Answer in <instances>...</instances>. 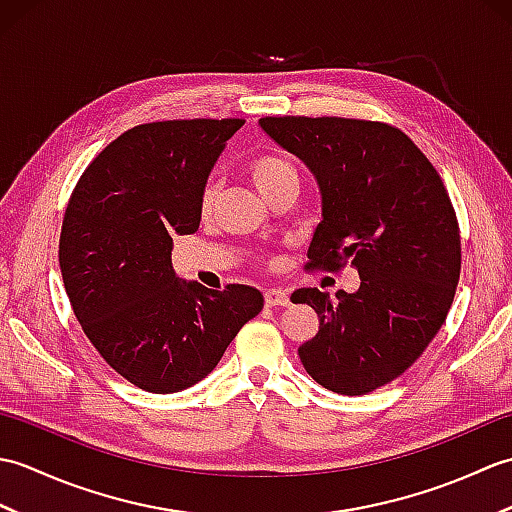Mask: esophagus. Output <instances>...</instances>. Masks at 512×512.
Wrapping results in <instances>:
<instances>
[{"instance_id":"esophagus-1","label":"esophagus","mask_w":512,"mask_h":512,"mask_svg":"<svg viewBox=\"0 0 512 512\" xmlns=\"http://www.w3.org/2000/svg\"><path fill=\"white\" fill-rule=\"evenodd\" d=\"M264 301H266L268 308H275V306H288L290 297H288L286 290H281V288H268V290L264 292Z\"/></svg>"}]
</instances>
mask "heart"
<instances>
[{
  "label": "heart",
  "instance_id": "1",
  "mask_svg": "<svg viewBox=\"0 0 512 512\" xmlns=\"http://www.w3.org/2000/svg\"><path fill=\"white\" fill-rule=\"evenodd\" d=\"M246 171H248L250 180H253V184L257 187V191L262 193L264 198L281 187H288V184H295L297 187L295 167H292L284 156L273 154V151H262V154H255L246 162ZM211 204H213V191L206 189L202 193V200H200V209L204 215L211 211Z\"/></svg>",
  "mask_w": 512,
  "mask_h": 512
}]
</instances>
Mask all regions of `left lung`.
Segmentation results:
<instances>
[{
	"label": "left lung",
	"mask_w": 512,
	"mask_h": 512,
	"mask_svg": "<svg viewBox=\"0 0 512 512\" xmlns=\"http://www.w3.org/2000/svg\"><path fill=\"white\" fill-rule=\"evenodd\" d=\"M264 132L306 162L321 191L308 270L352 264L356 292H292L319 314L299 347L325 389L363 396L405 374L442 328L460 281V226L429 158L398 127L339 116H266Z\"/></svg>",
	"instance_id": "left-lung-1"
}]
</instances>
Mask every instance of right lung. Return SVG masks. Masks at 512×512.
I'll return each instance as SVG.
<instances>
[{
	"label": "right lung",
	"instance_id": "obj_1",
	"mask_svg": "<svg viewBox=\"0 0 512 512\" xmlns=\"http://www.w3.org/2000/svg\"><path fill=\"white\" fill-rule=\"evenodd\" d=\"M242 125L127 129L83 171L65 209L59 266L74 317L105 363L151 394L200 383L264 308L257 288L209 290L171 266L173 237L198 231L206 180Z\"/></svg>",
	"mask_w": 512,
	"mask_h": 512
}]
</instances>
